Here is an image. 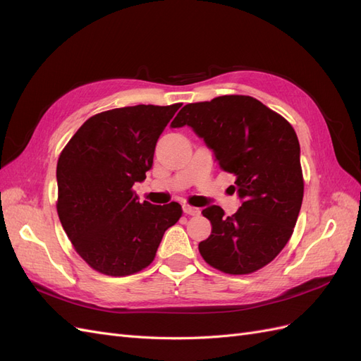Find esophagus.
I'll return each instance as SVG.
<instances>
[{
	"label": "esophagus",
	"mask_w": 361,
	"mask_h": 361,
	"mask_svg": "<svg viewBox=\"0 0 361 361\" xmlns=\"http://www.w3.org/2000/svg\"><path fill=\"white\" fill-rule=\"evenodd\" d=\"M182 207H183V212L187 214V215H199L200 214L199 207H194L191 204H183Z\"/></svg>",
	"instance_id": "1"
}]
</instances>
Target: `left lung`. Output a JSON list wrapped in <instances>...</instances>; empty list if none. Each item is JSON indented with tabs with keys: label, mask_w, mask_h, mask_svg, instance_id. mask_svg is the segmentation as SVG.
Segmentation results:
<instances>
[{
	"label": "left lung",
	"mask_w": 361,
	"mask_h": 361,
	"mask_svg": "<svg viewBox=\"0 0 361 361\" xmlns=\"http://www.w3.org/2000/svg\"><path fill=\"white\" fill-rule=\"evenodd\" d=\"M185 125L233 174L243 200L231 216L215 204L203 209L212 232L199 244L200 255L226 274H251L276 259L297 224L304 195L298 137L285 117L243 94L185 105L171 126Z\"/></svg>",
	"instance_id": "obj_1"
}]
</instances>
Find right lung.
<instances>
[{
  "label": "right lung",
  "mask_w": 361,
  "mask_h": 361,
  "mask_svg": "<svg viewBox=\"0 0 361 361\" xmlns=\"http://www.w3.org/2000/svg\"><path fill=\"white\" fill-rule=\"evenodd\" d=\"M180 108L135 105L85 120L57 162L60 223L85 264L111 277L149 267L164 232L182 216L179 203H140L164 128Z\"/></svg>",
  "instance_id": "add662e5"
}]
</instances>
